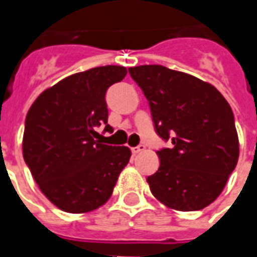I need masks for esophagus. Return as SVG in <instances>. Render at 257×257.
Listing matches in <instances>:
<instances>
[{
  "label": "esophagus",
  "instance_id": "34e87169",
  "mask_svg": "<svg viewBox=\"0 0 257 257\" xmlns=\"http://www.w3.org/2000/svg\"><path fill=\"white\" fill-rule=\"evenodd\" d=\"M144 150H146V146H144V144H140V146H137V147H132V153L133 154L142 153Z\"/></svg>",
  "mask_w": 257,
  "mask_h": 257
}]
</instances>
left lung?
<instances>
[{
	"label": "left lung",
	"instance_id": "1",
	"mask_svg": "<svg viewBox=\"0 0 257 257\" xmlns=\"http://www.w3.org/2000/svg\"><path fill=\"white\" fill-rule=\"evenodd\" d=\"M172 149L157 152L159 170L147 177L153 196L179 212L202 210L223 192L239 160L233 111L220 91L194 75L163 65L130 67Z\"/></svg>",
	"mask_w": 257,
	"mask_h": 257
}]
</instances>
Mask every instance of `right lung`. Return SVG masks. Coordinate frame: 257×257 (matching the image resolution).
Masks as SVG:
<instances>
[{"instance_id":"obj_1","label":"right lung","mask_w":257,"mask_h":257,"mask_svg":"<svg viewBox=\"0 0 257 257\" xmlns=\"http://www.w3.org/2000/svg\"><path fill=\"white\" fill-rule=\"evenodd\" d=\"M127 68L104 65L75 73L44 90L25 118L23 156L44 196L67 213L101 207L132 152L97 140L107 124L105 91L121 81Z\"/></svg>"}]
</instances>
